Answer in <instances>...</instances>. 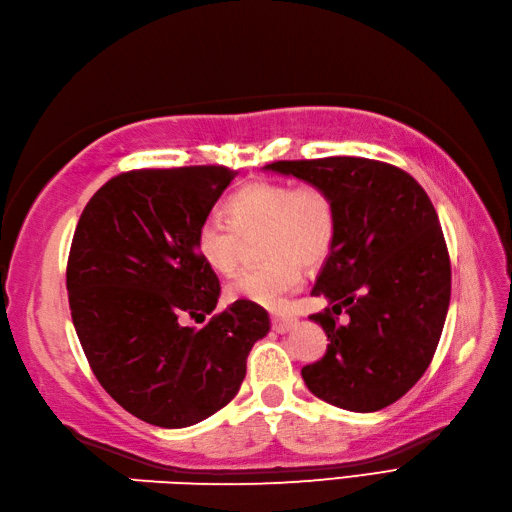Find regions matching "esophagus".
<instances>
[{"instance_id":"obj_1","label":"esophagus","mask_w":512,"mask_h":512,"mask_svg":"<svg viewBox=\"0 0 512 512\" xmlns=\"http://www.w3.org/2000/svg\"><path fill=\"white\" fill-rule=\"evenodd\" d=\"M296 326V318L287 316V313H272V329L277 333H287Z\"/></svg>"}]
</instances>
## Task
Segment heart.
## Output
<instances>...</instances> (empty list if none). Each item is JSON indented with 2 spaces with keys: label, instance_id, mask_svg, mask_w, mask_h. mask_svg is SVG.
I'll use <instances>...</instances> for the list:
<instances>
[{
  "label": "heart",
  "instance_id": "b5f03b06",
  "mask_svg": "<svg viewBox=\"0 0 512 512\" xmlns=\"http://www.w3.org/2000/svg\"><path fill=\"white\" fill-rule=\"evenodd\" d=\"M222 225L207 218L196 231V253L218 274L240 266L242 246L259 235L257 255L266 264L244 270L227 294L261 307H279L303 283V267L329 257L337 233L333 196L316 183L294 186L287 181H253L233 192L225 203Z\"/></svg>",
  "mask_w": 512,
  "mask_h": 512
}]
</instances>
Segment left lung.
<instances>
[{"label":"left lung","mask_w":512,"mask_h":512,"mask_svg":"<svg viewBox=\"0 0 512 512\" xmlns=\"http://www.w3.org/2000/svg\"><path fill=\"white\" fill-rule=\"evenodd\" d=\"M266 170L322 186L337 209L335 242L311 290L333 307L309 316L331 344L303 381L339 409L381 411L422 378L448 316L452 270L435 207L409 173L368 157ZM342 308L351 320L337 325Z\"/></svg>","instance_id":"8db88e82"}]
</instances>
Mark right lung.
<instances>
[{"mask_svg":"<svg viewBox=\"0 0 512 512\" xmlns=\"http://www.w3.org/2000/svg\"><path fill=\"white\" fill-rule=\"evenodd\" d=\"M235 177L227 166L142 168L93 194L73 235L67 290L75 333L101 387L138 419L186 428L233 400L246 357L270 331L248 300L205 320L220 283L196 231Z\"/></svg>","mask_w":512,"mask_h":512,"instance_id":"add662e5","label":"right lung"}]
</instances>
